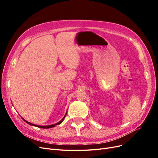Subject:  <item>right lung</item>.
Returning a JSON list of instances; mask_svg holds the SVG:
<instances>
[{"label": "right lung", "mask_w": 158, "mask_h": 158, "mask_svg": "<svg viewBox=\"0 0 158 158\" xmlns=\"http://www.w3.org/2000/svg\"><path fill=\"white\" fill-rule=\"evenodd\" d=\"M66 113H66V114H65V115L64 116V117H63V118H62L59 122H58V123H56V124H54V125H47V126H40V125H34V124H32V123H30V122H28V121H26L25 119H23L22 117V118L23 120L26 123H27V124H29V125H31V126H34V127H37L41 128H50L55 127L56 125H60V124L64 121V118H65V117H66Z\"/></svg>", "instance_id": "1"}]
</instances>
